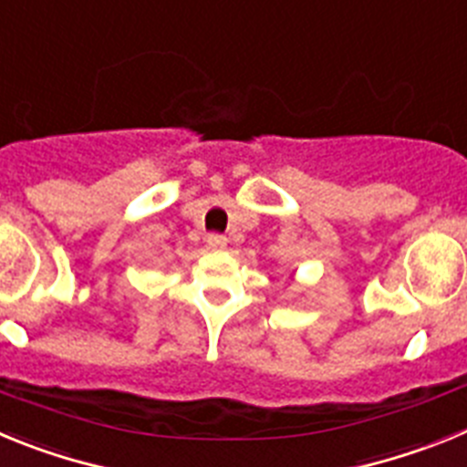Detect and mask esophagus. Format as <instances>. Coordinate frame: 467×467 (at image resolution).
Instances as JSON below:
<instances>
[{"label":"esophagus","mask_w":467,"mask_h":467,"mask_svg":"<svg viewBox=\"0 0 467 467\" xmlns=\"http://www.w3.org/2000/svg\"><path fill=\"white\" fill-rule=\"evenodd\" d=\"M207 244L212 246V249H223L225 244H228V237H225V234L212 233V234H207Z\"/></svg>","instance_id":"obj_1"}]
</instances>
